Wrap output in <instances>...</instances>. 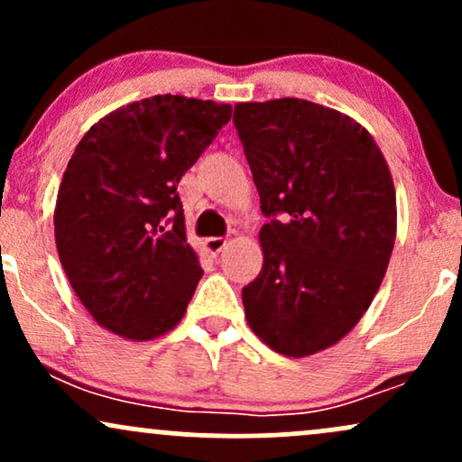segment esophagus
I'll use <instances>...</instances> for the list:
<instances>
[{
	"label": "esophagus",
	"instance_id": "1",
	"mask_svg": "<svg viewBox=\"0 0 462 462\" xmlns=\"http://www.w3.org/2000/svg\"><path fill=\"white\" fill-rule=\"evenodd\" d=\"M226 245H227V238L224 236H210L204 241L206 254H210V256H219V254L226 249Z\"/></svg>",
	"mask_w": 462,
	"mask_h": 462
}]
</instances>
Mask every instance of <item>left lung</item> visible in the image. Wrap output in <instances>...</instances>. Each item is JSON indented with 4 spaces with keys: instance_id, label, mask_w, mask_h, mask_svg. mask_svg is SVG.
<instances>
[{
    "instance_id": "obj_1",
    "label": "left lung",
    "mask_w": 462,
    "mask_h": 462,
    "mask_svg": "<svg viewBox=\"0 0 462 462\" xmlns=\"http://www.w3.org/2000/svg\"><path fill=\"white\" fill-rule=\"evenodd\" d=\"M261 210L263 269L245 319L282 356L332 347L378 293L395 245V187L352 116L298 97L235 106ZM280 216V220L274 217Z\"/></svg>"
}]
</instances>
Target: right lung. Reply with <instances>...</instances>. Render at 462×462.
<instances>
[{"label":"right lung","mask_w":462,"mask_h":462,"mask_svg":"<svg viewBox=\"0 0 462 462\" xmlns=\"http://www.w3.org/2000/svg\"><path fill=\"white\" fill-rule=\"evenodd\" d=\"M230 116V104L153 95L102 116L78 143L58 189L56 249L106 330L152 341L187 312L204 272L176 189Z\"/></svg>","instance_id":"obj_1"}]
</instances>
